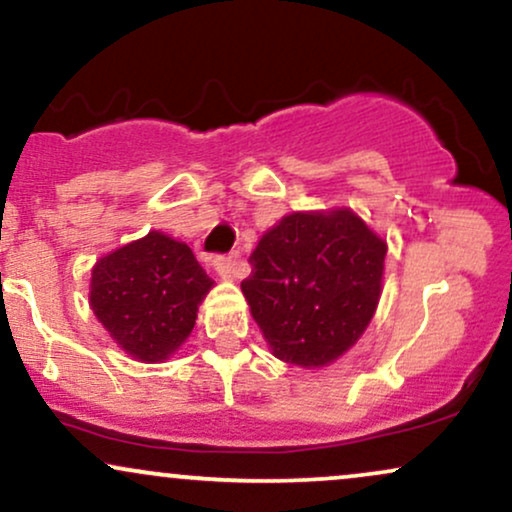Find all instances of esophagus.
Wrapping results in <instances>:
<instances>
[{"instance_id":"1","label":"esophagus","mask_w":512,"mask_h":512,"mask_svg":"<svg viewBox=\"0 0 512 512\" xmlns=\"http://www.w3.org/2000/svg\"><path fill=\"white\" fill-rule=\"evenodd\" d=\"M214 269H217V274L221 276V279H231V276H238L240 274L238 255L217 257V260H214Z\"/></svg>"}]
</instances>
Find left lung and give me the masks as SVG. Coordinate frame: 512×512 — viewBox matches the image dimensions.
<instances>
[{
    "instance_id": "left-lung-1",
    "label": "left lung",
    "mask_w": 512,
    "mask_h": 512,
    "mask_svg": "<svg viewBox=\"0 0 512 512\" xmlns=\"http://www.w3.org/2000/svg\"><path fill=\"white\" fill-rule=\"evenodd\" d=\"M386 240L355 212H293L269 229L240 283L272 353L315 369L365 334L379 305Z\"/></svg>"
}]
</instances>
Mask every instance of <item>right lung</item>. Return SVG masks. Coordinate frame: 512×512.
<instances>
[{
	"instance_id": "obj_1",
	"label": "right lung",
	"mask_w": 512,
	"mask_h": 512,
	"mask_svg": "<svg viewBox=\"0 0 512 512\" xmlns=\"http://www.w3.org/2000/svg\"><path fill=\"white\" fill-rule=\"evenodd\" d=\"M212 283L186 243L150 231L95 264L90 305L128 355L164 362L190 336Z\"/></svg>"
}]
</instances>
